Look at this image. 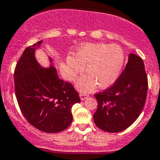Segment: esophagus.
<instances>
[{"instance_id": "1", "label": "esophagus", "mask_w": 160, "mask_h": 160, "mask_svg": "<svg viewBox=\"0 0 160 160\" xmlns=\"http://www.w3.org/2000/svg\"><path fill=\"white\" fill-rule=\"evenodd\" d=\"M80 98L82 101H84V100L87 99V98H88V95H87V94H80Z\"/></svg>"}]
</instances>
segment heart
Wrapping results in <instances>:
<instances>
[{"label": "heart", "mask_w": 160, "mask_h": 160, "mask_svg": "<svg viewBox=\"0 0 160 160\" xmlns=\"http://www.w3.org/2000/svg\"><path fill=\"white\" fill-rule=\"evenodd\" d=\"M124 58L122 49L117 44H84L75 51L73 58H66L68 78L75 81L85 67L87 74L77 82L78 90L90 92L95 89L97 84L100 88H107L118 78Z\"/></svg>", "instance_id": "b5f03b06"}]
</instances>
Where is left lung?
Listing matches in <instances>:
<instances>
[{
    "mask_svg": "<svg viewBox=\"0 0 160 160\" xmlns=\"http://www.w3.org/2000/svg\"><path fill=\"white\" fill-rule=\"evenodd\" d=\"M148 80L142 59L130 53L123 72L112 86L95 95L98 108L95 125L108 132L129 127L140 115L146 102Z\"/></svg>",
    "mask_w": 160,
    "mask_h": 160,
    "instance_id": "1",
    "label": "left lung"
}]
</instances>
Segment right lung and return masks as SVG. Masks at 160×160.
<instances>
[{
	"mask_svg": "<svg viewBox=\"0 0 160 160\" xmlns=\"http://www.w3.org/2000/svg\"><path fill=\"white\" fill-rule=\"evenodd\" d=\"M42 41L28 47L14 70L15 95L21 112L34 128L48 133L62 132L73 117L72 108L80 102L72 84L60 79L48 57L50 66L44 68L35 58Z\"/></svg>",
	"mask_w": 160,
	"mask_h": 160,
	"instance_id": "add662e5",
	"label": "right lung"
}]
</instances>
